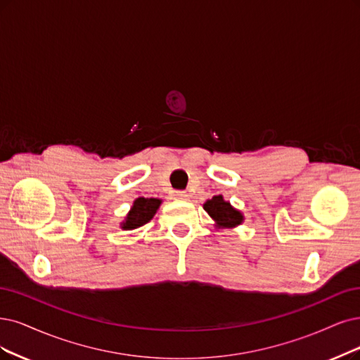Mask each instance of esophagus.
Wrapping results in <instances>:
<instances>
[{
	"mask_svg": "<svg viewBox=\"0 0 360 360\" xmlns=\"http://www.w3.org/2000/svg\"><path fill=\"white\" fill-rule=\"evenodd\" d=\"M173 197H175L176 200H181V202H184V200H188V194L185 193V191H176L175 194H173Z\"/></svg>",
	"mask_w": 360,
	"mask_h": 360,
	"instance_id": "obj_1",
	"label": "esophagus"
}]
</instances>
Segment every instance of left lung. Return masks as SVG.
I'll use <instances>...</instances> for the list:
<instances>
[{
	"label": "left lung",
	"mask_w": 360,
	"mask_h": 360,
	"mask_svg": "<svg viewBox=\"0 0 360 360\" xmlns=\"http://www.w3.org/2000/svg\"><path fill=\"white\" fill-rule=\"evenodd\" d=\"M203 209L207 212V215L215 221V227L218 230H231L242 225L245 221L243 214L236 209L230 202L219 195H214L205 202Z\"/></svg>",
	"instance_id": "left-lung-1"
}]
</instances>
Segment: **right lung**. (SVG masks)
Returning <instances> with one entry per match:
<instances>
[{"label": "right lung", "mask_w": 360, "mask_h": 360, "mask_svg": "<svg viewBox=\"0 0 360 360\" xmlns=\"http://www.w3.org/2000/svg\"><path fill=\"white\" fill-rule=\"evenodd\" d=\"M162 198H145V197H139L133 202L130 210L127 212V215L124 217V221L120 222V229L124 231H131L136 230L142 225H145L146 222H150L153 219V217L157 214V210L162 205Z\"/></svg>", "instance_id": "obj_1"}]
</instances>
